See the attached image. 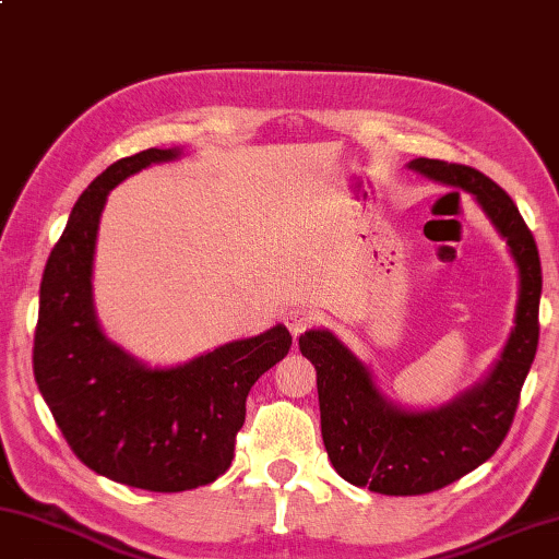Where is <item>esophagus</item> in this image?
<instances>
[{"label": "esophagus", "instance_id": "esophagus-1", "mask_svg": "<svg viewBox=\"0 0 559 559\" xmlns=\"http://www.w3.org/2000/svg\"><path fill=\"white\" fill-rule=\"evenodd\" d=\"M285 324L292 331V336L299 338L307 329L319 324V314H317V311H311V309H292L289 314L285 317Z\"/></svg>", "mask_w": 559, "mask_h": 559}]
</instances>
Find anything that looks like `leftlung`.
I'll return each mask as SVG.
<instances>
[{
    "label": "left lung",
    "instance_id": "left-lung-1",
    "mask_svg": "<svg viewBox=\"0 0 559 559\" xmlns=\"http://www.w3.org/2000/svg\"><path fill=\"white\" fill-rule=\"evenodd\" d=\"M409 169L476 195L513 252L521 295L515 329L491 376L454 403L425 413L388 403L368 368L329 331L299 338L301 354L317 368L321 437L331 464L346 481L385 496L439 491L493 456L513 425L540 336V254L511 195L464 164L415 159Z\"/></svg>",
    "mask_w": 559,
    "mask_h": 559
}]
</instances>
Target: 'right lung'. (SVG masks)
<instances>
[{"mask_svg": "<svg viewBox=\"0 0 559 559\" xmlns=\"http://www.w3.org/2000/svg\"><path fill=\"white\" fill-rule=\"evenodd\" d=\"M176 156V150L124 156L83 191L48 254L34 336V378L73 454L95 474L159 493L191 491L228 472L245 397L292 346L280 324L191 364L146 368L97 326L91 277L107 193Z\"/></svg>", "mask_w": 559, "mask_h": 559, "instance_id": "add662e5", "label": "right lung"}]
</instances>
